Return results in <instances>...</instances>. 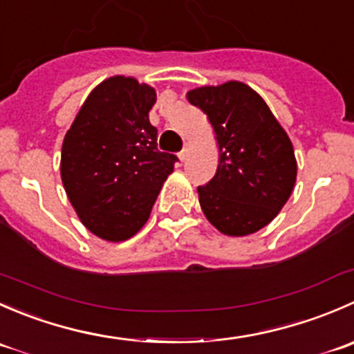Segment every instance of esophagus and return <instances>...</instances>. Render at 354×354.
I'll return each mask as SVG.
<instances>
[{"instance_id": "esophagus-1", "label": "esophagus", "mask_w": 354, "mask_h": 354, "mask_svg": "<svg viewBox=\"0 0 354 354\" xmlns=\"http://www.w3.org/2000/svg\"><path fill=\"white\" fill-rule=\"evenodd\" d=\"M188 154H190V147H188V145H185V149L180 152V154H178V157H180V160H185L188 157Z\"/></svg>"}]
</instances>
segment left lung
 Here are the masks:
<instances>
[{
  "label": "left lung",
  "mask_w": 354,
  "mask_h": 354,
  "mask_svg": "<svg viewBox=\"0 0 354 354\" xmlns=\"http://www.w3.org/2000/svg\"><path fill=\"white\" fill-rule=\"evenodd\" d=\"M187 97L209 118L219 145L216 176L197 188L207 221L227 236L262 230L296 183L288 133L266 101L241 82L194 88Z\"/></svg>",
  "instance_id": "1"
}]
</instances>
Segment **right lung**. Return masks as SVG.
Listing matches in <instances>:
<instances>
[{
  "label": "right lung",
  "instance_id": "obj_1",
  "mask_svg": "<svg viewBox=\"0 0 354 354\" xmlns=\"http://www.w3.org/2000/svg\"><path fill=\"white\" fill-rule=\"evenodd\" d=\"M154 87L133 77L106 78L66 131L62 181L78 219L95 236L124 241L151 216L178 157L157 151L149 121Z\"/></svg>",
  "mask_w": 354,
  "mask_h": 354
}]
</instances>
